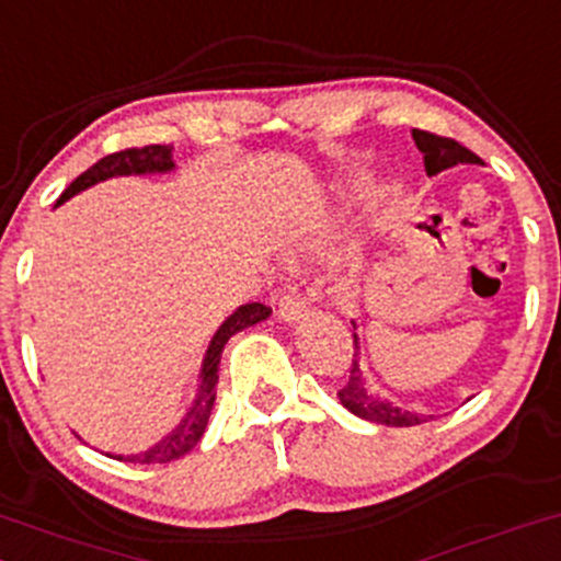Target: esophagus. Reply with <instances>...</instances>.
Returning <instances> with one entry per match:
<instances>
[{
  "label": "esophagus",
  "mask_w": 561,
  "mask_h": 561,
  "mask_svg": "<svg viewBox=\"0 0 561 561\" xmlns=\"http://www.w3.org/2000/svg\"><path fill=\"white\" fill-rule=\"evenodd\" d=\"M309 311V304H306V298L300 293L295 290H287L285 295L279 298V319L282 322H298L304 313Z\"/></svg>",
  "instance_id": "34e87169"
}]
</instances>
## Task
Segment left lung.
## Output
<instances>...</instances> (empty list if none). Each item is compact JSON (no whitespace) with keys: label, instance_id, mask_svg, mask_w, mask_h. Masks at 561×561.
<instances>
[{"label":"left lung","instance_id":"left-lung-1","mask_svg":"<svg viewBox=\"0 0 561 561\" xmlns=\"http://www.w3.org/2000/svg\"><path fill=\"white\" fill-rule=\"evenodd\" d=\"M412 140H415L417 151L423 153V168H426V175H436V172L455 168V164H482V159L477 153L460 146L458 140L442 138V135L426 133V130H412ZM356 330V324H354ZM337 399L348 412L365 417L370 423H380V426H421V423L434 421V415H423V412H412L404 408H397V404L389 402V399L378 397L367 389V380L362 375L359 367V337L354 332V362L348 367L346 383L337 391Z\"/></svg>","mask_w":561,"mask_h":561}]
</instances>
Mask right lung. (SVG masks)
<instances>
[{
    "mask_svg": "<svg viewBox=\"0 0 561 561\" xmlns=\"http://www.w3.org/2000/svg\"><path fill=\"white\" fill-rule=\"evenodd\" d=\"M175 164H172V146H144V149H125L103 157L101 162L92 164L90 170H84L77 181L71 183L69 188L60 194L58 205H64L66 199H71L79 191L95 186V183L106 181V178L114 175H146V172H170ZM271 313L268 306L263 304H248L239 306L237 311L220 324L215 337L210 341V348H207L205 362H202V383L199 393L194 399V408L188 410V415L178 423L175 428L164 436L162 442L149 447V450L138 455H111L116 460H125V463H170V460L183 458L188 450H194L196 442L205 434L207 421H210V412L215 404V383H218V365L220 354H224V346L229 343L231 335H237L239 330L252 328V324L263 322Z\"/></svg>",
    "mask_w": 561,
    "mask_h": 561,
    "instance_id": "obj_1",
    "label": "right lung"
}]
</instances>
